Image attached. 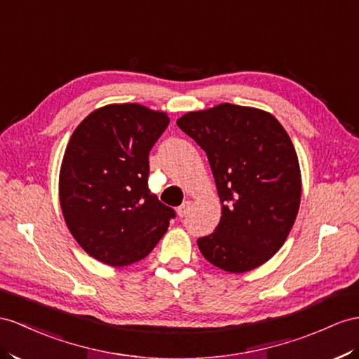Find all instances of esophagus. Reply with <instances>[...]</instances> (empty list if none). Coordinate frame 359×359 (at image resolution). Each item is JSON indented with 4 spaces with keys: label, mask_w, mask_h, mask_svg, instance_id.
Returning a JSON list of instances; mask_svg holds the SVG:
<instances>
[{
    "label": "esophagus",
    "mask_w": 359,
    "mask_h": 359,
    "mask_svg": "<svg viewBox=\"0 0 359 359\" xmlns=\"http://www.w3.org/2000/svg\"><path fill=\"white\" fill-rule=\"evenodd\" d=\"M189 209H191V201H185V203H183L182 206L177 208V215H179L180 218L187 217V214L189 212Z\"/></svg>",
    "instance_id": "1"
}]
</instances>
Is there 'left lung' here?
<instances>
[{"mask_svg": "<svg viewBox=\"0 0 359 359\" xmlns=\"http://www.w3.org/2000/svg\"><path fill=\"white\" fill-rule=\"evenodd\" d=\"M177 126L205 150L222 219L197 240L205 259L229 273L259 267L283 245L300 206L299 159L288 133L259 109L218 104Z\"/></svg>", "mask_w": 359, "mask_h": 359, "instance_id": "obj_1", "label": "left lung"}]
</instances>
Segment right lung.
<instances>
[{"instance_id":"right-lung-1","label":"right lung","mask_w":359,"mask_h":359,"mask_svg":"<svg viewBox=\"0 0 359 359\" xmlns=\"http://www.w3.org/2000/svg\"><path fill=\"white\" fill-rule=\"evenodd\" d=\"M170 118L141 104H109L72 133L62 161L59 197L76 241L112 267L141 261L176 217L149 188V154Z\"/></svg>"}]
</instances>
